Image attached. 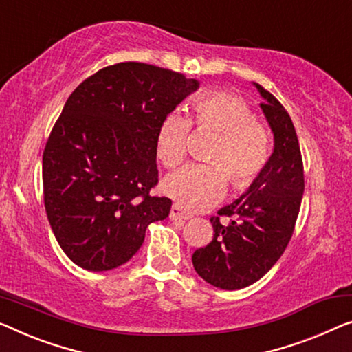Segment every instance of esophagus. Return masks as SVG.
Instances as JSON below:
<instances>
[{"mask_svg": "<svg viewBox=\"0 0 352 352\" xmlns=\"http://www.w3.org/2000/svg\"><path fill=\"white\" fill-rule=\"evenodd\" d=\"M169 218L172 219V221H177V219H190L191 214L183 212V210L180 208V206H177V204H174L170 208V213H169Z\"/></svg>", "mask_w": 352, "mask_h": 352, "instance_id": "34e87169", "label": "esophagus"}]
</instances>
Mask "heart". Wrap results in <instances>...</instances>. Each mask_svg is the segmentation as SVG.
<instances>
[{"instance_id": "obj_1", "label": "heart", "mask_w": 352, "mask_h": 352, "mask_svg": "<svg viewBox=\"0 0 352 352\" xmlns=\"http://www.w3.org/2000/svg\"><path fill=\"white\" fill-rule=\"evenodd\" d=\"M192 123L199 131H213L206 164H188L167 175L162 190L185 210L212 206L223 196L228 180L243 191L258 180L270 158L272 135L264 122L254 117L248 102L232 93L217 91L192 104ZM191 120L180 112L167 113L156 134V158L167 169L185 160Z\"/></svg>"}]
</instances>
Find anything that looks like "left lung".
Returning <instances> with one entry per match:
<instances>
[{"label": "left lung", "instance_id": "obj_1", "mask_svg": "<svg viewBox=\"0 0 352 352\" xmlns=\"http://www.w3.org/2000/svg\"><path fill=\"white\" fill-rule=\"evenodd\" d=\"M275 138L265 169L242 197L210 218L213 240L192 253L199 276L226 291L261 280L285 253L300 210L305 180L300 145L292 120L281 102L256 83ZM221 216L231 218L223 222Z\"/></svg>", "mask_w": 352, "mask_h": 352}]
</instances>
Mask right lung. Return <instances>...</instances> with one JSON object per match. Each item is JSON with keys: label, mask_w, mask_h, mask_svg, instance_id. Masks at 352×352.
I'll use <instances>...</instances> for the list:
<instances>
[{"label": "right lung", "mask_w": 352, "mask_h": 352, "mask_svg": "<svg viewBox=\"0 0 352 352\" xmlns=\"http://www.w3.org/2000/svg\"><path fill=\"white\" fill-rule=\"evenodd\" d=\"M199 82L126 61L102 67L63 107L42 155L47 218L67 258L104 272L138 253L150 223L169 217L158 185L156 134Z\"/></svg>", "instance_id": "add662e5"}]
</instances>
